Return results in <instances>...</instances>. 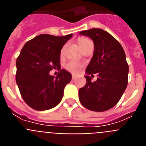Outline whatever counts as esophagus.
Listing matches in <instances>:
<instances>
[{
  "instance_id": "esophagus-1",
  "label": "esophagus",
  "mask_w": 146,
  "mask_h": 146,
  "mask_svg": "<svg viewBox=\"0 0 146 146\" xmlns=\"http://www.w3.org/2000/svg\"><path fill=\"white\" fill-rule=\"evenodd\" d=\"M76 77H77V76L74 75V74H72V80L76 79Z\"/></svg>"
}]
</instances>
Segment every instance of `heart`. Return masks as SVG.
<instances>
[{
  "label": "heart",
  "mask_w": 146,
  "mask_h": 146,
  "mask_svg": "<svg viewBox=\"0 0 146 146\" xmlns=\"http://www.w3.org/2000/svg\"><path fill=\"white\" fill-rule=\"evenodd\" d=\"M88 42H90V40L86 38H80L78 39V43H79L80 46H82V45L85 44ZM65 67L69 72L75 74V73H77L79 72L80 69L81 64H80L79 62L72 60V61H69V63H67Z\"/></svg>",
  "instance_id": "heart-1"
}]
</instances>
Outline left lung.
I'll use <instances>...</instances> for the list:
<instances>
[{"label": "left lung", "instance_id": "obj_1", "mask_svg": "<svg viewBox=\"0 0 146 146\" xmlns=\"http://www.w3.org/2000/svg\"><path fill=\"white\" fill-rule=\"evenodd\" d=\"M94 44V55L86 68V84L79 90L82 106L96 112L106 111L115 105L128 83L129 66L124 50L113 36L100 28L83 31ZM98 73V80L91 77Z\"/></svg>", "mask_w": 146, "mask_h": 146}]
</instances>
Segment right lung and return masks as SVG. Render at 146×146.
Here are the masks:
<instances>
[{"instance_id":"add662e5","label":"right lung","mask_w":146,"mask_h":146,"mask_svg":"<svg viewBox=\"0 0 146 146\" xmlns=\"http://www.w3.org/2000/svg\"><path fill=\"white\" fill-rule=\"evenodd\" d=\"M72 36L38 35L21 50L16 61V82L23 100L33 109L47 110L61 101L72 74L60 69V50ZM52 68L60 70L56 77L49 74Z\"/></svg>"}]
</instances>
